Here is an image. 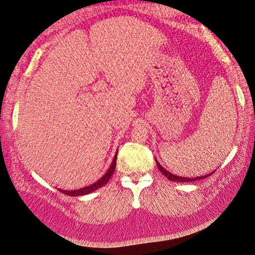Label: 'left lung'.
I'll return each mask as SVG.
<instances>
[{
    "mask_svg": "<svg viewBox=\"0 0 255 255\" xmlns=\"http://www.w3.org/2000/svg\"><path fill=\"white\" fill-rule=\"evenodd\" d=\"M156 164H157V167H158V170L162 172V173L165 175V177L168 179V180H171V181H174V182H193V181H197V180H201V179H205L206 177H209V175H211L213 173H210V174H207V175H203V177H196V178H185V177H178V175H174V174H172L171 172H168L167 170H165V168H164L162 165H160V164L157 162V160H156Z\"/></svg>",
    "mask_w": 255,
    "mask_h": 255,
    "instance_id": "left-lung-1",
    "label": "left lung"
}]
</instances>
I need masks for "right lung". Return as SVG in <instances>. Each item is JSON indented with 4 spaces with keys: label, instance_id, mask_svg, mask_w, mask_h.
Instances as JSON below:
<instances>
[{
    "label": "right lung",
    "instance_id": "1",
    "mask_svg": "<svg viewBox=\"0 0 255 255\" xmlns=\"http://www.w3.org/2000/svg\"><path fill=\"white\" fill-rule=\"evenodd\" d=\"M116 158H117V152L114 156V159H113L111 167L108 168V171L106 172L104 177H101V179L98 180L97 182L92 183V185H90L88 187L81 188V189H77V190H60V189L59 190L61 191L62 194H66V195H69V196H83V195H88L90 193H92V191H95L97 189H99V188L105 186L106 183L109 181V179L112 178L113 173H114L115 166H116Z\"/></svg>",
    "mask_w": 255,
    "mask_h": 255
}]
</instances>
